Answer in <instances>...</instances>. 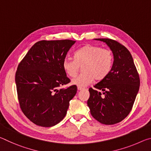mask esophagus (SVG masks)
Wrapping results in <instances>:
<instances>
[{
    "mask_svg": "<svg viewBox=\"0 0 151 151\" xmlns=\"http://www.w3.org/2000/svg\"><path fill=\"white\" fill-rule=\"evenodd\" d=\"M77 88H78V91H81V90H83V89L84 88H83V87H80V86H78Z\"/></svg>",
    "mask_w": 151,
    "mask_h": 151,
    "instance_id": "1",
    "label": "esophagus"
}]
</instances>
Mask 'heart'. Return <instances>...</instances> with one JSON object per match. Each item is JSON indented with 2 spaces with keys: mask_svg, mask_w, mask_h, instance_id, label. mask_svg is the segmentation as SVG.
Listing matches in <instances>:
<instances>
[{
  "mask_svg": "<svg viewBox=\"0 0 151 151\" xmlns=\"http://www.w3.org/2000/svg\"><path fill=\"white\" fill-rule=\"evenodd\" d=\"M74 58H65L63 61V68L66 75L74 77L80 66H83V73L72 80V84L80 87H85L94 79L97 81L104 80L111 72L114 61L111 50L93 45L79 48L74 54Z\"/></svg>",
  "mask_w": 151,
  "mask_h": 151,
  "instance_id": "1",
  "label": "heart"
}]
</instances>
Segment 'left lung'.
<instances>
[{
  "instance_id": "8db88e82",
  "label": "left lung",
  "mask_w": 151,
  "mask_h": 151,
  "mask_svg": "<svg viewBox=\"0 0 151 151\" xmlns=\"http://www.w3.org/2000/svg\"><path fill=\"white\" fill-rule=\"evenodd\" d=\"M94 40L106 43L112 51L114 61L109 75L94 86L95 89H88L87 104L96 121L104 124H114L122 121L131 112L139 90V76L126 47L112 39Z\"/></svg>"
}]
</instances>
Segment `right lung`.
<instances>
[{
	"label": "right lung",
	"instance_id": "1",
	"mask_svg": "<svg viewBox=\"0 0 151 151\" xmlns=\"http://www.w3.org/2000/svg\"><path fill=\"white\" fill-rule=\"evenodd\" d=\"M76 41L40 40L30 48L18 66L15 82L24 115L38 126L50 127L66 114L77 91L63 70V61Z\"/></svg>",
	"mask_w": 151,
	"mask_h": 151
}]
</instances>
